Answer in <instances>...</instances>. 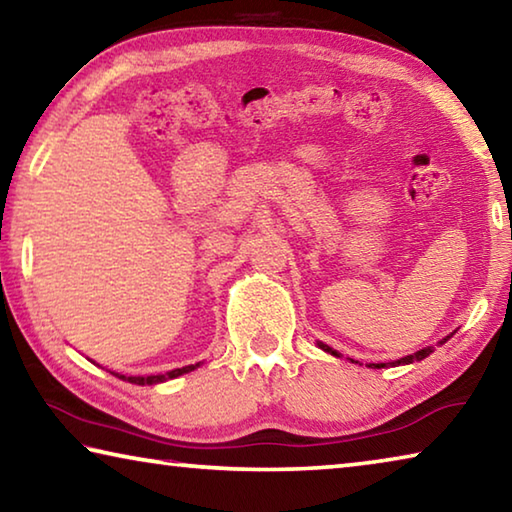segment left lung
I'll return each instance as SVG.
<instances>
[{
  "mask_svg": "<svg viewBox=\"0 0 512 512\" xmlns=\"http://www.w3.org/2000/svg\"><path fill=\"white\" fill-rule=\"evenodd\" d=\"M447 339H449V336H447ZM445 339V341H447ZM445 341H440V343H445ZM323 350H327V352H332L334 354V357H339V354H336L334 350H329L327 348V345H323ZM433 350L431 348H424V350H420V352H415V354H409V357H404V359H400V361H395V363H413V361H422L424 357H429V354H431ZM395 363H393V366H395ZM372 366H375V368H384L386 366V363H372Z\"/></svg>",
  "mask_w": 512,
  "mask_h": 512,
  "instance_id": "left-lung-1",
  "label": "left lung"
}]
</instances>
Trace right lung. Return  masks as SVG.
<instances>
[{"mask_svg":"<svg viewBox=\"0 0 512 512\" xmlns=\"http://www.w3.org/2000/svg\"><path fill=\"white\" fill-rule=\"evenodd\" d=\"M198 366H201V363H196V366L176 368V370L167 372V375H149V377H126V375H117V377L131 381V384H137V386H144V384H160V381H167V379H173V377H178V375H185V372L194 370V368H198Z\"/></svg>","mask_w":512,"mask_h":512,"instance_id":"obj_1","label":"right lung"}]
</instances>
